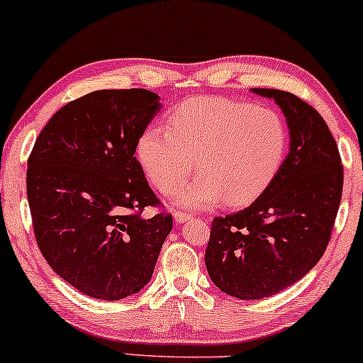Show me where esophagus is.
<instances>
[{"label":"esophagus","instance_id":"1","mask_svg":"<svg viewBox=\"0 0 363 363\" xmlns=\"http://www.w3.org/2000/svg\"><path fill=\"white\" fill-rule=\"evenodd\" d=\"M173 218H175V221L178 223V225H182V223H185V221L190 220V218H193V215H191V213L177 210L175 213H173Z\"/></svg>","mask_w":363,"mask_h":363}]
</instances>
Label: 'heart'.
<instances>
[{"mask_svg":"<svg viewBox=\"0 0 363 363\" xmlns=\"http://www.w3.org/2000/svg\"><path fill=\"white\" fill-rule=\"evenodd\" d=\"M289 135L279 113L231 99L200 97L170 113L167 130L148 127L137 142L138 162L152 185L172 195L195 170L200 177L177 203L241 206L262 195L284 163Z\"/></svg>","mask_w":363,"mask_h":363,"instance_id":"obj_1","label":"heart"}]
</instances>
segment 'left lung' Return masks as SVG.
I'll list each match as a JSON object with an SVG mask.
<instances>
[{
  "label": "left lung",
  "instance_id": "left-lung-1",
  "mask_svg": "<svg viewBox=\"0 0 363 363\" xmlns=\"http://www.w3.org/2000/svg\"><path fill=\"white\" fill-rule=\"evenodd\" d=\"M281 107L289 153L269 188L245 210L215 218L205 252L218 289L264 299L302 279L329 245L342 198L344 168L324 118L294 94L252 89Z\"/></svg>",
  "mask_w": 363,
  "mask_h": 363
}]
</instances>
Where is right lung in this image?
<instances>
[{
  "label": "right lung",
  "instance_id": "right-lung-1",
  "mask_svg": "<svg viewBox=\"0 0 363 363\" xmlns=\"http://www.w3.org/2000/svg\"><path fill=\"white\" fill-rule=\"evenodd\" d=\"M147 89H104L54 113L28 158V201L44 259L86 296L118 301L145 287L172 215L148 186L137 142L160 111Z\"/></svg>",
  "mask_w": 363,
  "mask_h": 363
}]
</instances>
